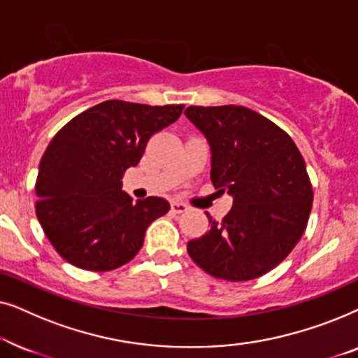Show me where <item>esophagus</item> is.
<instances>
[{
    "label": "esophagus",
    "mask_w": 358,
    "mask_h": 358,
    "mask_svg": "<svg viewBox=\"0 0 358 358\" xmlns=\"http://www.w3.org/2000/svg\"><path fill=\"white\" fill-rule=\"evenodd\" d=\"M171 210H173L174 213H184V212H187L189 207L182 202H178V200H174V202H171Z\"/></svg>",
    "instance_id": "obj_1"
}]
</instances>
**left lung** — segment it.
<instances>
[{
  "label": "left lung",
  "instance_id": "8db88e82",
  "mask_svg": "<svg viewBox=\"0 0 358 358\" xmlns=\"http://www.w3.org/2000/svg\"><path fill=\"white\" fill-rule=\"evenodd\" d=\"M185 117L212 153L215 189L233 195L222 222L187 243L192 261L210 275L252 280L278 266L305 233L313 189L305 159L280 127L243 106H190Z\"/></svg>",
  "mask_w": 358,
  "mask_h": 358
}]
</instances>
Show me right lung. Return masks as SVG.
<instances>
[{"instance_id":"obj_1","label":"right lung","mask_w":358,"mask_h":358,"mask_svg":"<svg viewBox=\"0 0 358 358\" xmlns=\"http://www.w3.org/2000/svg\"><path fill=\"white\" fill-rule=\"evenodd\" d=\"M182 109L112 99L81 112L53 136L38 166L36 213L66 262L106 272L136 256L146 228L168 213L169 202L134 203L122 178L140 163L151 135Z\"/></svg>"}]
</instances>
